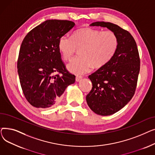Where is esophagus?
<instances>
[{"instance_id":"34e87169","label":"esophagus","mask_w":155,"mask_h":155,"mask_svg":"<svg viewBox=\"0 0 155 155\" xmlns=\"http://www.w3.org/2000/svg\"><path fill=\"white\" fill-rule=\"evenodd\" d=\"M82 79V76H79V75L76 76V81H77V82H79V81H80Z\"/></svg>"}]
</instances>
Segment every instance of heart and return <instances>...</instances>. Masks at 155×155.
I'll use <instances>...</instances> for the list:
<instances>
[{
  "label": "heart",
  "mask_w": 155,
  "mask_h": 155,
  "mask_svg": "<svg viewBox=\"0 0 155 155\" xmlns=\"http://www.w3.org/2000/svg\"><path fill=\"white\" fill-rule=\"evenodd\" d=\"M118 45L119 39L114 32L91 28L79 29L71 37L63 36L58 41V49L65 60H70L77 48H80V54L67 66L71 72L76 74L85 73L92 67H104L115 54Z\"/></svg>",
  "instance_id": "b5f03b06"
}]
</instances>
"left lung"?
<instances>
[{"label": "left lung", "instance_id": "8db88e82", "mask_svg": "<svg viewBox=\"0 0 155 155\" xmlns=\"http://www.w3.org/2000/svg\"><path fill=\"white\" fill-rule=\"evenodd\" d=\"M90 26L107 28L119 39L112 59L88 76L92 88L86 96L88 105L97 114L109 116L123 108L134 95L140 70L139 52L133 36L116 24L102 21Z\"/></svg>", "mask_w": 155, "mask_h": 155}]
</instances>
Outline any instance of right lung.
<instances>
[{"mask_svg": "<svg viewBox=\"0 0 155 155\" xmlns=\"http://www.w3.org/2000/svg\"><path fill=\"white\" fill-rule=\"evenodd\" d=\"M67 20H47L30 31L19 53L18 72L23 94L37 108H50L58 104L75 76L66 68L58 49L60 37L75 26Z\"/></svg>", "mask_w": 155, "mask_h": 155, "instance_id": "right-lung-1", "label": "right lung"}]
</instances>
